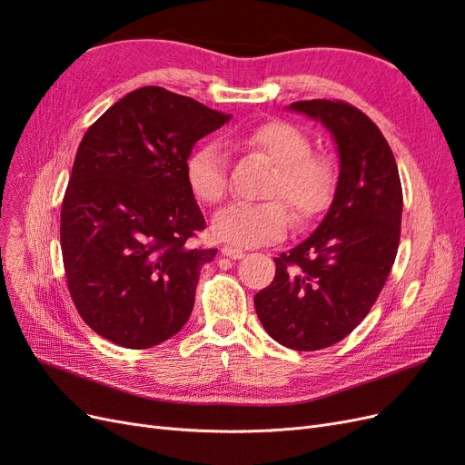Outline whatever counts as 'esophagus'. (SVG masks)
<instances>
[{"label": "esophagus", "mask_w": 465, "mask_h": 465, "mask_svg": "<svg viewBox=\"0 0 465 465\" xmlns=\"http://www.w3.org/2000/svg\"><path fill=\"white\" fill-rule=\"evenodd\" d=\"M221 252H223V256H227V258H231V260H241V258H244V252H242L241 248H234V246H223Z\"/></svg>", "instance_id": "obj_1"}]
</instances>
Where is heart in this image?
Segmentation results:
<instances>
[{
	"label": "heart",
	"mask_w": 465,
	"mask_h": 465,
	"mask_svg": "<svg viewBox=\"0 0 465 465\" xmlns=\"http://www.w3.org/2000/svg\"><path fill=\"white\" fill-rule=\"evenodd\" d=\"M244 149L263 154L275 164L265 195L283 199L297 223L316 219L331 202L337 173L330 159L312 153L308 135L285 120L263 122L236 139ZM186 182L203 203L221 202L229 188V154L217 142L195 147L186 161ZM291 227L285 203L234 202L221 209L211 223L219 241L232 246H262L281 241Z\"/></svg>",
	"instance_id": "1"
}]
</instances>
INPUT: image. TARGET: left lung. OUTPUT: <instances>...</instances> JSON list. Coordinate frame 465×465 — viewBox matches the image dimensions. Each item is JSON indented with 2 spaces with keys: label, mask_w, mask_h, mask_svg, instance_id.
<instances>
[{
  "label": "left lung",
  "mask_w": 465,
  "mask_h": 465,
  "mask_svg": "<svg viewBox=\"0 0 465 465\" xmlns=\"http://www.w3.org/2000/svg\"><path fill=\"white\" fill-rule=\"evenodd\" d=\"M289 110L320 120L335 139L333 202L304 242L283 252L256 312L275 341L318 351L341 341L371 312L400 246L403 193L396 159L378 125L343 101H299Z\"/></svg>",
  "instance_id": "1"
}]
</instances>
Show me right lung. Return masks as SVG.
Segmentation results:
<instances>
[{"mask_svg":"<svg viewBox=\"0 0 465 465\" xmlns=\"http://www.w3.org/2000/svg\"><path fill=\"white\" fill-rule=\"evenodd\" d=\"M229 114L142 87L87 130L62 203L60 241L77 312L104 340L147 349L188 322L215 248H190L205 219L186 182L192 147Z\"/></svg>","mask_w":465,"mask_h":465,"instance_id":"add662e5","label":"right lung"}]
</instances>
